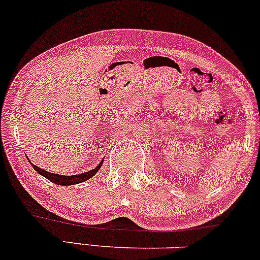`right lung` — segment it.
<instances>
[{
	"label": "right lung",
	"instance_id": "1",
	"mask_svg": "<svg viewBox=\"0 0 260 260\" xmlns=\"http://www.w3.org/2000/svg\"><path fill=\"white\" fill-rule=\"evenodd\" d=\"M102 164H103V159H102V162L98 164L96 168L90 170V172H86V173H83V174H78V175H71V176H66V175H60V174L49 173V172H47V170L41 169L37 166H34V164H32V167H34V169L38 174H41V175H43L44 177H47L48 180H50L51 182L56 183V185H60V186H72V185H77V183L84 182V181H86V180L91 179V177L93 176L94 174L98 172V170H100V168L102 167Z\"/></svg>",
	"mask_w": 260,
	"mask_h": 260
}]
</instances>
